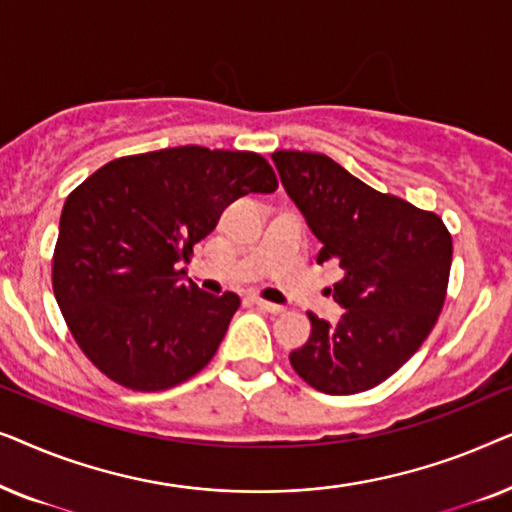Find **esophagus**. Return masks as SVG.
Listing matches in <instances>:
<instances>
[{
	"label": "esophagus",
	"mask_w": 512,
	"mask_h": 512,
	"mask_svg": "<svg viewBox=\"0 0 512 512\" xmlns=\"http://www.w3.org/2000/svg\"><path fill=\"white\" fill-rule=\"evenodd\" d=\"M254 303L261 307V310H265V312H270V314H282L286 307H282V305H277V303H270V300H263V298H258V296H254Z\"/></svg>",
	"instance_id": "1"
}]
</instances>
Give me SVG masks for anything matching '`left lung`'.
Here are the masks:
<instances>
[{
	"mask_svg": "<svg viewBox=\"0 0 512 512\" xmlns=\"http://www.w3.org/2000/svg\"><path fill=\"white\" fill-rule=\"evenodd\" d=\"M286 193L319 237L317 263L345 277L333 298L338 326L307 312L310 340L289 361L312 389L331 396L368 391L422 347L445 305L452 235L438 214L380 193L324 153H272Z\"/></svg>",
	"mask_w": 512,
	"mask_h": 512,
	"instance_id": "8db88e82",
	"label": "left lung"
}]
</instances>
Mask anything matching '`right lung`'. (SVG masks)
Here are the masks:
<instances>
[{
    "label": "right lung",
    "instance_id": "obj_1",
    "mask_svg": "<svg viewBox=\"0 0 512 512\" xmlns=\"http://www.w3.org/2000/svg\"><path fill=\"white\" fill-rule=\"evenodd\" d=\"M277 186L261 153L205 146L116 158L76 186L60 216L53 293L86 359L132 391L200 373L240 296H209L181 265L230 202Z\"/></svg>",
    "mask_w": 512,
    "mask_h": 512
}]
</instances>
